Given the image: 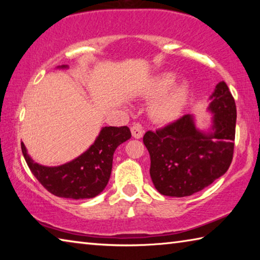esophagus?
<instances>
[{
    "mask_svg": "<svg viewBox=\"0 0 260 260\" xmlns=\"http://www.w3.org/2000/svg\"><path fill=\"white\" fill-rule=\"evenodd\" d=\"M131 132H132V135H133V138H135V139H141L144 134L142 126H141L140 124H134L133 126H132Z\"/></svg>",
    "mask_w": 260,
    "mask_h": 260,
    "instance_id": "obj_1",
    "label": "esophagus"
}]
</instances>
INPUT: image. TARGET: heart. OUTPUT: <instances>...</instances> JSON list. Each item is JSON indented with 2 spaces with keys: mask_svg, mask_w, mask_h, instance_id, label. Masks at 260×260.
<instances>
[{
  "mask_svg": "<svg viewBox=\"0 0 260 260\" xmlns=\"http://www.w3.org/2000/svg\"><path fill=\"white\" fill-rule=\"evenodd\" d=\"M175 74L165 72L152 79L144 88L143 95L152 100L149 113L157 122L169 124L181 116L188 102L189 89L186 82L175 83Z\"/></svg>",
  "mask_w": 260,
  "mask_h": 260,
  "instance_id": "obj_1",
  "label": "heart"
}]
</instances>
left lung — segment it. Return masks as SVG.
I'll return each mask as SVG.
<instances>
[{
    "label": "left lung",
    "mask_w": 260,
    "mask_h": 260,
    "mask_svg": "<svg viewBox=\"0 0 260 260\" xmlns=\"http://www.w3.org/2000/svg\"><path fill=\"white\" fill-rule=\"evenodd\" d=\"M213 114L208 129L197 128L186 114L156 132L149 131L143 143L150 155V177L161 195L190 196L227 172L233 159L236 105L225 81L210 96Z\"/></svg>",
    "instance_id": "left-lung-1"
}]
</instances>
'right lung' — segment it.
I'll return each instance as SVG.
<instances>
[{"label":"right lung","mask_w":260,"mask_h":260,"mask_svg":"<svg viewBox=\"0 0 260 260\" xmlns=\"http://www.w3.org/2000/svg\"><path fill=\"white\" fill-rule=\"evenodd\" d=\"M68 68V65L58 67ZM131 136L127 126L102 127L95 142L85 152L59 166L35 162L24 143H21V151L30 172L52 195L73 200L93 199L104 190L109 182L114 150Z\"/></svg>","instance_id":"right-lung-1"}]
</instances>
